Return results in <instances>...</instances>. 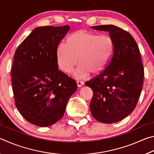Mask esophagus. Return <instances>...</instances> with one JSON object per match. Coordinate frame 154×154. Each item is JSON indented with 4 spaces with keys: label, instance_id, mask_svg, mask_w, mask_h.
<instances>
[{
    "label": "esophagus",
    "instance_id": "obj_1",
    "mask_svg": "<svg viewBox=\"0 0 154 154\" xmlns=\"http://www.w3.org/2000/svg\"><path fill=\"white\" fill-rule=\"evenodd\" d=\"M83 84H84V83L82 81H77V85L78 87H82Z\"/></svg>",
    "mask_w": 154,
    "mask_h": 154
}]
</instances>
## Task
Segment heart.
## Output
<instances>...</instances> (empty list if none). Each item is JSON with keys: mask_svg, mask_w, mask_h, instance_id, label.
<instances>
[{"mask_svg": "<svg viewBox=\"0 0 154 154\" xmlns=\"http://www.w3.org/2000/svg\"><path fill=\"white\" fill-rule=\"evenodd\" d=\"M113 54V42L109 36L79 30L68 36L65 44L58 45L56 56L59 67L66 73L71 72L79 61L72 75L82 79L90 73L97 76L105 72Z\"/></svg>", "mask_w": 154, "mask_h": 154, "instance_id": "b5f03b06", "label": "heart"}]
</instances>
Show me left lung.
Masks as SVG:
<instances>
[{
    "mask_svg": "<svg viewBox=\"0 0 154 154\" xmlns=\"http://www.w3.org/2000/svg\"><path fill=\"white\" fill-rule=\"evenodd\" d=\"M91 28L109 32L114 54L105 71L85 82L93 91L90 111L97 121L113 124L126 118L136 107L144 78L141 57L136 41L126 31L114 25Z\"/></svg>",
    "mask_w": 154,
    "mask_h": 154,
    "instance_id": "8db88e82",
    "label": "left lung"
}]
</instances>
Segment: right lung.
Listing matches in <instances>:
<instances>
[{
    "label": "right lung",
    "mask_w": 154,
    "mask_h": 154,
    "mask_svg": "<svg viewBox=\"0 0 154 154\" xmlns=\"http://www.w3.org/2000/svg\"><path fill=\"white\" fill-rule=\"evenodd\" d=\"M70 29L41 26L34 29L15 51L11 69L15 106L25 119L40 127L60 120L76 82L58 69L57 48Z\"/></svg>",
    "instance_id": "add662e5"
}]
</instances>
